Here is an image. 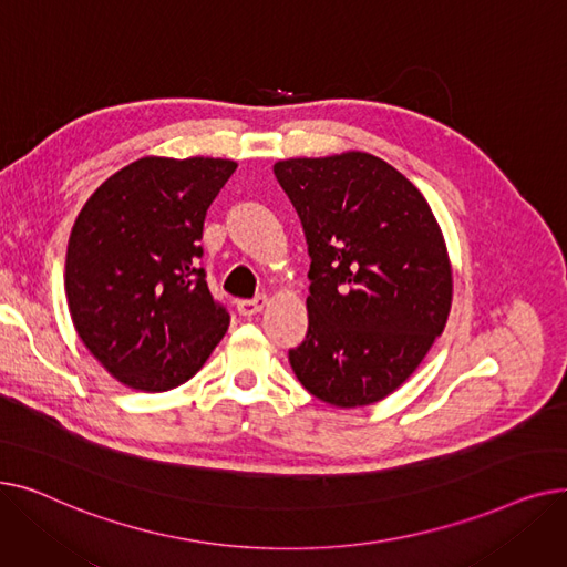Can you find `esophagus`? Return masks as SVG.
<instances>
[{
	"instance_id": "esophagus-1",
	"label": "esophagus",
	"mask_w": 567,
	"mask_h": 567,
	"mask_svg": "<svg viewBox=\"0 0 567 567\" xmlns=\"http://www.w3.org/2000/svg\"><path fill=\"white\" fill-rule=\"evenodd\" d=\"M266 306H268V296H266V293L257 296V299H248V301H238V303H236L238 312H241L244 317H255V315H259Z\"/></svg>"
}]
</instances>
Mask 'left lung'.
I'll use <instances>...</instances> for the list:
<instances>
[{"instance_id":"obj_1","label":"left lung","mask_w":567,"mask_h":567,"mask_svg":"<svg viewBox=\"0 0 567 567\" xmlns=\"http://www.w3.org/2000/svg\"><path fill=\"white\" fill-rule=\"evenodd\" d=\"M310 261L308 336L289 351L321 402L368 406L419 370L453 306V264L423 193L365 152L274 165Z\"/></svg>"}]
</instances>
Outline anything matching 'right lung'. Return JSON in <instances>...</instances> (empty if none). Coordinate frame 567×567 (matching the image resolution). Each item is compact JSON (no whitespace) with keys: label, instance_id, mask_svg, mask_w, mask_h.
<instances>
[{"label":"right lung","instance_id":"add662e5","mask_svg":"<svg viewBox=\"0 0 567 567\" xmlns=\"http://www.w3.org/2000/svg\"><path fill=\"white\" fill-rule=\"evenodd\" d=\"M234 169L229 158L144 156L105 178L75 218L64 274L71 321L133 391L186 383L227 333L199 238Z\"/></svg>","mask_w":567,"mask_h":567}]
</instances>
